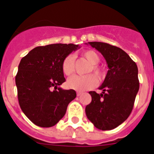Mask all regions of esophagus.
Listing matches in <instances>:
<instances>
[{
    "instance_id": "obj_1",
    "label": "esophagus",
    "mask_w": 154,
    "mask_h": 154,
    "mask_svg": "<svg viewBox=\"0 0 154 154\" xmlns=\"http://www.w3.org/2000/svg\"><path fill=\"white\" fill-rule=\"evenodd\" d=\"M81 94H82L81 92H77V97H80V96Z\"/></svg>"
}]
</instances>
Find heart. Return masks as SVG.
<instances>
[{"mask_svg":"<svg viewBox=\"0 0 154 154\" xmlns=\"http://www.w3.org/2000/svg\"><path fill=\"white\" fill-rule=\"evenodd\" d=\"M82 57L90 63V66L87 70V73L93 71L99 80H103L106 77L104 69L99 66L100 57L96 51L93 50H87L81 54ZM62 71L65 75L70 76L74 71V57L73 55H68L65 57L62 62ZM97 79L93 74H87L85 76L74 75L68 79L67 86L69 88L77 91H85L94 87L97 84Z\"/></svg>","mask_w":154,"mask_h":154,"instance_id":"1","label":"heart"}]
</instances>
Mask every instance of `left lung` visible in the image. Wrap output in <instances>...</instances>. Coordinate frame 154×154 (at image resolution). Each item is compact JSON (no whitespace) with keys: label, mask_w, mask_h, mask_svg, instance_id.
<instances>
[{"label":"left lung","mask_w":154,"mask_h":154,"mask_svg":"<svg viewBox=\"0 0 154 154\" xmlns=\"http://www.w3.org/2000/svg\"><path fill=\"white\" fill-rule=\"evenodd\" d=\"M88 44L103 54L109 70L99 88L103 90L102 93L89 92L92 101L86 106V115L97 128L112 130L131 112L139 90L137 66L122 48L100 42Z\"/></svg>","instance_id":"left-lung-1"}]
</instances>
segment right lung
Masks as SVG:
<instances>
[{
  "label": "right lung",
  "mask_w": 154,
  "mask_h": 154,
  "mask_svg": "<svg viewBox=\"0 0 154 154\" xmlns=\"http://www.w3.org/2000/svg\"><path fill=\"white\" fill-rule=\"evenodd\" d=\"M78 45L51 44L38 46L21 59L16 76L19 104L35 125H55L65 115L75 90L59 87L65 81L62 62Z\"/></svg>",
  "instance_id": "obj_1"
}]
</instances>
